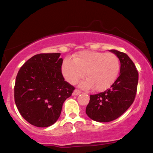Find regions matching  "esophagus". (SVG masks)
Returning <instances> with one entry per match:
<instances>
[{"mask_svg": "<svg viewBox=\"0 0 153 153\" xmlns=\"http://www.w3.org/2000/svg\"><path fill=\"white\" fill-rule=\"evenodd\" d=\"M80 94H81V91L78 90V89H75L74 92H73V95H75V96H78V95Z\"/></svg>", "mask_w": 153, "mask_h": 153, "instance_id": "obj_1", "label": "esophagus"}]
</instances>
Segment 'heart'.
<instances>
[{"label": "heart", "mask_w": 153, "mask_h": 153, "mask_svg": "<svg viewBox=\"0 0 153 153\" xmlns=\"http://www.w3.org/2000/svg\"><path fill=\"white\" fill-rule=\"evenodd\" d=\"M120 63L117 55L95 51H82L73 56V59L65 58L62 65V73L69 83L75 84L83 78L86 80L80 85L85 89L102 91L108 88L118 76Z\"/></svg>", "instance_id": "1"}]
</instances>
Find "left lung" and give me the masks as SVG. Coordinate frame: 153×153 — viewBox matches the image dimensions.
<instances>
[{
	"instance_id": "obj_1",
	"label": "left lung",
	"mask_w": 153,
	"mask_h": 153,
	"mask_svg": "<svg viewBox=\"0 0 153 153\" xmlns=\"http://www.w3.org/2000/svg\"><path fill=\"white\" fill-rule=\"evenodd\" d=\"M121 62L120 75L110 88L100 94L91 95L85 113L91 119L108 122L122 116L134 102L138 84L136 66L124 52L111 50Z\"/></svg>"
}]
</instances>
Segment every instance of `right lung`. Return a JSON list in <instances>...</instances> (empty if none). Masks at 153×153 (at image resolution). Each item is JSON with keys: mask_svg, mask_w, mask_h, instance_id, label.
<instances>
[{"mask_svg": "<svg viewBox=\"0 0 153 153\" xmlns=\"http://www.w3.org/2000/svg\"><path fill=\"white\" fill-rule=\"evenodd\" d=\"M60 53L33 56L20 68L16 78L14 100L19 113L38 127L52 125L60 116L63 103L75 87L65 80Z\"/></svg>", "mask_w": 153, "mask_h": 153, "instance_id": "obj_1", "label": "right lung"}]
</instances>
